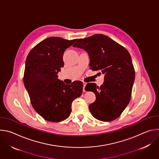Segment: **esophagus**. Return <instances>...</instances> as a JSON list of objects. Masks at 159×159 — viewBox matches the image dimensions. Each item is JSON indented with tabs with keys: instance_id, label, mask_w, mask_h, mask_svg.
<instances>
[{
	"instance_id": "1",
	"label": "esophagus",
	"mask_w": 159,
	"mask_h": 159,
	"mask_svg": "<svg viewBox=\"0 0 159 159\" xmlns=\"http://www.w3.org/2000/svg\"><path fill=\"white\" fill-rule=\"evenodd\" d=\"M85 85H86V83H85V82H84V83H83V92H85Z\"/></svg>"
}]
</instances>
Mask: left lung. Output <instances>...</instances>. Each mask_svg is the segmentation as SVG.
<instances>
[{
	"label": "left lung",
	"instance_id": "8db88e82",
	"mask_svg": "<svg viewBox=\"0 0 159 159\" xmlns=\"http://www.w3.org/2000/svg\"><path fill=\"white\" fill-rule=\"evenodd\" d=\"M74 47L84 49L89 55L93 70L104 75L100 87L88 83L85 89L96 94V101L89 106L97 120L111 121L118 118L129 102L135 73L128 50L109 37L96 34L79 39ZM100 72V74H101Z\"/></svg>",
	"mask_w": 159,
	"mask_h": 159
}]
</instances>
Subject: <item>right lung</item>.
Returning <instances> with one entry per match:
<instances>
[{"label": "right lung", "mask_w": 159, "mask_h": 159, "mask_svg": "<svg viewBox=\"0 0 159 159\" xmlns=\"http://www.w3.org/2000/svg\"><path fill=\"white\" fill-rule=\"evenodd\" d=\"M77 40L49 37L36 45L26 58L24 84L33 108L47 121L66 120L72 102L82 94V82L66 85L57 75L64 65V52Z\"/></svg>", "instance_id": "1"}]
</instances>
